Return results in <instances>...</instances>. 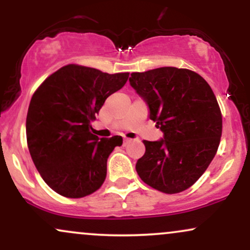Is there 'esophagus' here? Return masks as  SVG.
Here are the masks:
<instances>
[{
	"label": "esophagus",
	"mask_w": 250,
	"mask_h": 250,
	"mask_svg": "<svg viewBox=\"0 0 250 250\" xmlns=\"http://www.w3.org/2000/svg\"><path fill=\"white\" fill-rule=\"evenodd\" d=\"M130 141H131L130 139H125V140H123V143H125V145H127V143L130 142Z\"/></svg>",
	"instance_id": "1"
}]
</instances>
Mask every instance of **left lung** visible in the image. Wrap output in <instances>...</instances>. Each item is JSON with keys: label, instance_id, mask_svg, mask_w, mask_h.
<instances>
[{"label": "left lung", "instance_id": "left-lung-1", "mask_svg": "<svg viewBox=\"0 0 250 250\" xmlns=\"http://www.w3.org/2000/svg\"><path fill=\"white\" fill-rule=\"evenodd\" d=\"M129 82L163 133L159 141H143L146 153L136 162L137 174L162 193L186 190L213 161L222 135V115L210 85L195 71L175 67L133 73Z\"/></svg>", "mask_w": 250, "mask_h": 250}]
</instances>
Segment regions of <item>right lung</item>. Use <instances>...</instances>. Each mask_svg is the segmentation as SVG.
<instances>
[{
    "label": "right lung",
    "instance_id": "1",
    "mask_svg": "<svg viewBox=\"0 0 250 250\" xmlns=\"http://www.w3.org/2000/svg\"><path fill=\"white\" fill-rule=\"evenodd\" d=\"M128 77L129 73L68 64L34 93L25 122L28 148L43 181L57 194L79 199L104 182L107 160L122 146V137L99 139L91 134L90 122Z\"/></svg>",
    "mask_w": 250,
    "mask_h": 250
}]
</instances>
